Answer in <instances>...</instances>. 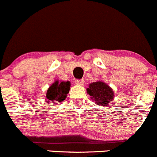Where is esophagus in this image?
<instances>
[{"label":"esophagus","mask_w":157,"mask_h":157,"mask_svg":"<svg viewBox=\"0 0 157 157\" xmlns=\"http://www.w3.org/2000/svg\"><path fill=\"white\" fill-rule=\"evenodd\" d=\"M76 84H77V85L79 86H83L84 84V80H77L75 81Z\"/></svg>","instance_id":"esophagus-1"}]
</instances>
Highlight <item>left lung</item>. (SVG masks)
<instances>
[{"label": "left lung", "instance_id": "8db88e82", "mask_svg": "<svg viewBox=\"0 0 157 157\" xmlns=\"http://www.w3.org/2000/svg\"><path fill=\"white\" fill-rule=\"evenodd\" d=\"M86 91L92 99L101 106H108L109 102L113 99L114 96L112 89L102 81L90 83Z\"/></svg>", "mask_w": 157, "mask_h": 157}]
</instances>
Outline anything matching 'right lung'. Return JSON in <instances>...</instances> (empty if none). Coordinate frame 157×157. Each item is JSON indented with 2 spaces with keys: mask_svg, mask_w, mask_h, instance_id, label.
Returning <instances> with one entry per match:
<instances>
[{
  "mask_svg": "<svg viewBox=\"0 0 157 157\" xmlns=\"http://www.w3.org/2000/svg\"><path fill=\"white\" fill-rule=\"evenodd\" d=\"M70 86L71 83L69 81L59 82V80H56L47 90V102L55 104L63 101L67 97V94L69 92Z\"/></svg>",
  "mask_w": 157,
  "mask_h": 157,
  "instance_id": "right-lung-1",
  "label": "right lung"
}]
</instances>
